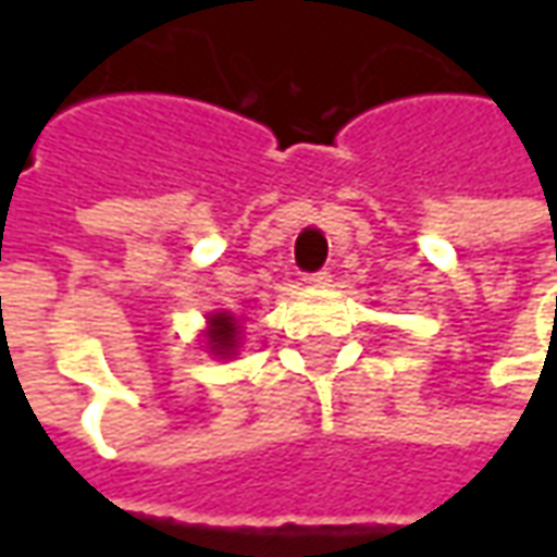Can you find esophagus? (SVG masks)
Instances as JSON below:
<instances>
[{"instance_id":"1","label":"esophagus","mask_w":557,"mask_h":557,"mask_svg":"<svg viewBox=\"0 0 557 557\" xmlns=\"http://www.w3.org/2000/svg\"><path fill=\"white\" fill-rule=\"evenodd\" d=\"M304 283H307V286H313V289H325V286H331V271H315V274H307Z\"/></svg>"}]
</instances>
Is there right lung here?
<instances>
[{"mask_svg": "<svg viewBox=\"0 0 557 557\" xmlns=\"http://www.w3.org/2000/svg\"><path fill=\"white\" fill-rule=\"evenodd\" d=\"M238 337H242V322L226 310L208 315L206 327V349L218 358H232L238 349Z\"/></svg>", "mask_w": 557, "mask_h": 557, "instance_id": "right-lung-1", "label": "right lung"}]
</instances>
